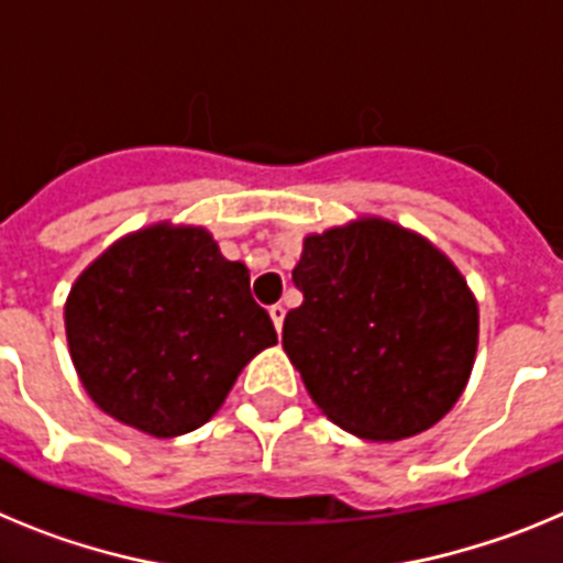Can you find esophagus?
I'll return each mask as SVG.
<instances>
[{"label":"esophagus","mask_w":563,"mask_h":563,"mask_svg":"<svg viewBox=\"0 0 563 563\" xmlns=\"http://www.w3.org/2000/svg\"><path fill=\"white\" fill-rule=\"evenodd\" d=\"M267 312H271L273 327H276V332H282V324H285V307H282V305H273Z\"/></svg>","instance_id":"1"}]
</instances>
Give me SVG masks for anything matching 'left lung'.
<instances>
[{
    "label": "left lung",
    "mask_w": 563,
    "mask_h": 563,
    "mask_svg": "<svg viewBox=\"0 0 563 563\" xmlns=\"http://www.w3.org/2000/svg\"><path fill=\"white\" fill-rule=\"evenodd\" d=\"M282 346L321 415L395 442L431 429L465 391L479 305L429 239L383 217L307 233Z\"/></svg>",
    "instance_id": "left-lung-1"
}]
</instances>
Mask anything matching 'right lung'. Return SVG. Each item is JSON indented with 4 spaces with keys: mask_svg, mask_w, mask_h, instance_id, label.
I'll return each mask as SVG.
<instances>
[{
    "mask_svg": "<svg viewBox=\"0 0 563 563\" xmlns=\"http://www.w3.org/2000/svg\"><path fill=\"white\" fill-rule=\"evenodd\" d=\"M64 330L98 409L163 440L211 420L239 372L276 343L247 267L202 225L174 222L112 242L76 278Z\"/></svg>",
    "mask_w": 563,
    "mask_h": 563,
    "instance_id": "right-lung-1",
    "label": "right lung"
}]
</instances>
